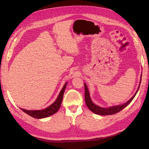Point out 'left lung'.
Wrapping results in <instances>:
<instances>
[{
    "label": "left lung",
    "instance_id": "8db88e82",
    "mask_svg": "<svg viewBox=\"0 0 149 149\" xmlns=\"http://www.w3.org/2000/svg\"><path fill=\"white\" fill-rule=\"evenodd\" d=\"M141 83V81H140V84ZM140 86V84H139ZM139 86L138 88V89L137 90L136 93H135L134 95L131 97L130 100H129L126 103L123 104L122 105H119V106H112L109 108H103L99 107L96 105L94 104L92 102L91 98H90L89 96V94L88 89L87 88V86L84 83V91H85V94H84V97H85V102L86 104L87 107L89 108L90 111H91L99 115H102V116H106V115H112V114H114L118 113L119 111L123 110L124 108H125L127 105H129V104L131 102L134 97L136 96V94L138 91Z\"/></svg>",
    "mask_w": 149,
    "mask_h": 149
}]
</instances>
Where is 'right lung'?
Masks as SVG:
<instances>
[{"label": "right lung", "instance_id": "1", "mask_svg": "<svg viewBox=\"0 0 149 149\" xmlns=\"http://www.w3.org/2000/svg\"><path fill=\"white\" fill-rule=\"evenodd\" d=\"M67 83L64 85L63 88H62L61 91H60L59 95H58L56 101L53 103L51 106H49L48 107L44 109L43 110H37V111H29L25 110L24 109H20L23 111L26 114L28 115L33 117L34 118L37 119H42V118H45L47 117L50 116L58 111V110L60 109L61 106V104L62 102L63 97V94L65 92V90L66 86Z\"/></svg>", "mask_w": 149, "mask_h": 149}]
</instances>
